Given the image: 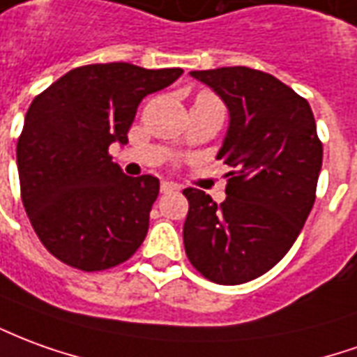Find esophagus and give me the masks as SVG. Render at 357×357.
<instances>
[{"label":"esophagus","instance_id":"1","mask_svg":"<svg viewBox=\"0 0 357 357\" xmlns=\"http://www.w3.org/2000/svg\"><path fill=\"white\" fill-rule=\"evenodd\" d=\"M179 185L178 183H174V181H162L160 191L162 193H172V191H178Z\"/></svg>","mask_w":357,"mask_h":357}]
</instances>
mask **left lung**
<instances>
[{"label":"left lung","mask_w":357,"mask_h":357,"mask_svg":"<svg viewBox=\"0 0 357 357\" xmlns=\"http://www.w3.org/2000/svg\"><path fill=\"white\" fill-rule=\"evenodd\" d=\"M228 108L216 160L230 166L216 204L187 187L185 253L199 273L224 286L243 284L282 259L315 203L323 144L305 98L249 67L191 71Z\"/></svg>","instance_id":"obj_1"}]
</instances>
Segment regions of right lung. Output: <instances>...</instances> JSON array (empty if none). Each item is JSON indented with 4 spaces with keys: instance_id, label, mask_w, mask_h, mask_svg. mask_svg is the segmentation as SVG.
<instances>
[{
    "instance_id": "right-lung-1",
    "label": "right lung",
    "mask_w": 357,
    "mask_h": 357,
    "mask_svg": "<svg viewBox=\"0 0 357 357\" xmlns=\"http://www.w3.org/2000/svg\"><path fill=\"white\" fill-rule=\"evenodd\" d=\"M181 73L94 63L71 69L32 100L17 143L22 204L44 248L66 265L104 271L143 243L160 181L126 176L108 149L127 144L141 100Z\"/></svg>"
}]
</instances>
